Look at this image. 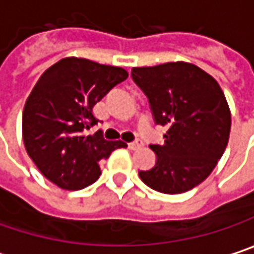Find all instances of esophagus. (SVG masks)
<instances>
[{
    "label": "esophagus",
    "mask_w": 254,
    "mask_h": 254,
    "mask_svg": "<svg viewBox=\"0 0 254 254\" xmlns=\"http://www.w3.org/2000/svg\"><path fill=\"white\" fill-rule=\"evenodd\" d=\"M127 147H129V150H138V148L142 147V142L141 141H133V142H129Z\"/></svg>",
    "instance_id": "obj_1"
}]
</instances>
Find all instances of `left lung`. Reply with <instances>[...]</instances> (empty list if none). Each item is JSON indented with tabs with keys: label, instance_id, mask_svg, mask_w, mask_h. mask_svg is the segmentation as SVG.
I'll return each instance as SVG.
<instances>
[{
	"label": "left lung",
	"instance_id": "left-lung-1",
	"mask_svg": "<svg viewBox=\"0 0 254 254\" xmlns=\"http://www.w3.org/2000/svg\"><path fill=\"white\" fill-rule=\"evenodd\" d=\"M148 97L157 125L167 127L163 145H150L155 166L139 172L151 189L176 195L193 189L215 169L227 148L231 113L214 77L189 62L132 68Z\"/></svg>",
	"mask_w": 254,
	"mask_h": 254
}]
</instances>
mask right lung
Masks as SVG:
<instances>
[{"label": "right lung", "mask_w": 254, "mask_h": 254, "mask_svg": "<svg viewBox=\"0 0 254 254\" xmlns=\"http://www.w3.org/2000/svg\"><path fill=\"white\" fill-rule=\"evenodd\" d=\"M127 78L121 66L84 58H64L48 68L23 110V141L29 157L48 180L65 190H80L102 174L99 163L124 141H107L97 130L93 107Z\"/></svg>", "instance_id": "1"}]
</instances>
